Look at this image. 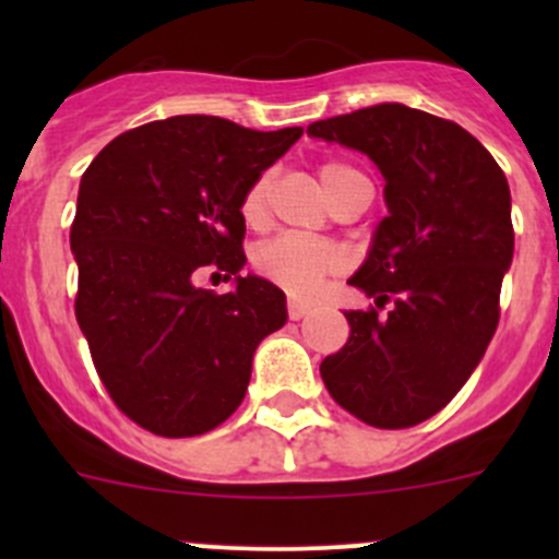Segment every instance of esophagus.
Masks as SVG:
<instances>
[{
	"instance_id": "obj_1",
	"label": "esophagus",
	"mask_w": 559,
	"mask_h": 559,
	"mask_svg": "<svg viewBox=\"0 0 559 559\" xmlns=\"http://www.w3.org/2000/svg\"><path fill=\"white\" fill-rule=\"evenodd\" d=\"M286 311H289L292 321H300L302 316L308 313V306H306V302H300V300H289V302H286Z\"/></svg>"
}]
</instances>
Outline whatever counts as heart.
Returning <instances> with one entry per match:
<instances>
[{
  "label": "heart",
  "mask_w": 559,
  "mask_h": 559,
  "mask_svg": "<svg viewBox=\"0 0 559 559\" xmlns=\"http://www.w3.org/2000/svg\"><path fill=\"white\" fill-rule=\"evenodd\" d=\"M319 178L332 202L352 183L368 180L362 173L348 167L346 162H324L319 167ZM270 186H273V178H270V173H262L246 189L243 200H240V218H243L248 227L257 229L267 222ZM253 267L270 284L284 289L286 295L308 300V297L319 295V289L326 281L335 278V275H341L348 267V253L346 248L332 243V240L281 235V238L267 240V243H262L253 251Z\"/></svg>",
  "instance_id": "1"
}]
</instances>
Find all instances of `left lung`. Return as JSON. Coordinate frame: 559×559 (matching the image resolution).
Wrapping results in <instances>:
<instances>
[{"instance_id": "8db88e82", "label": "left lung", "mask_w": 559, "mask_h": 559, "mask_svg": "<svg viewBox=\"0 0 559 559\" xmlns=\"http://www.w3.org/2000/svg\"><path fill=\"white\" fill-rule=\"evenodd\" d=\"M308 134L368 154L389 207L348 278L376 306L346 311L352 335L321 379L365 425L414 427L460 392L498 330L514 257L509 180L460 123L400 103L316 121Z\"/></svg>"}]
</instances>
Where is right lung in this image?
Segmentation results:
<instances>
[{
  "instance_id": "obj_1",
  "label": "right lung",
  "mask_w": 559,
  "mask_h": 559,
  "mask_svg": "<svg viewBox=\"0 0 559 559\" xmlns=\"http://www.w3.org/2000/svg\"><path fill=\"white\" fill-rule=\"evenodd\" d=\"M218 116H173L118 134L83 173L70 246L75 316L94 368L143 430L191 438L235 414L286 297L246 264V189L300 140ZM236 275L227 296L193 284Z\"/></svg>"
}]
</instances>
